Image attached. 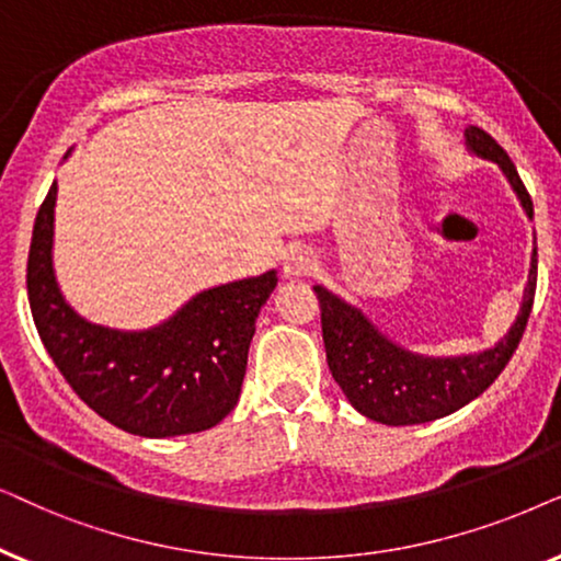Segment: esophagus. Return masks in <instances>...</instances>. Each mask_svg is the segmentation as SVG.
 <instances>
[{"mask_svg": "<svg viewBox=\"0 0 561 561\" xmlns=\"http://www.w3.org/2000/svg\"><path fill=\"white\" fill-rule=\"evenodd\" d=\"M316 266H318V261L310 251L295 249V251H289L285 259V276H289V279H300V276H310L312 272H316Z\"/></svg>", "mask_w": 561, "mask_h": 561, "instance_id": "1", "label": "esophagus"}]
</instances>
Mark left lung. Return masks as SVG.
<instances>
[{
  "label": "left lung",
  "instance_id": "left-lung-1",
  "mask_svg": "<svg viewBox=\"0 0 561 561\" xmlns=\"http://www.w3.org/2000/svg\"><path fill=\"white\" fill-rule=\"evenodd\" d=\"M465 146L477 159L497 163L528 220H534L531 197L515 171V163L495 144V138L477 125H469ZM536 272L539 253L534 249L524 302L511 331L495 346L459 356H428L400 346L387 339L356 305L341 300L323 285H316L312 289L320 300V323L333 379L358 413L385 425H415L457 413L495 382L518 348L534 308Z\"/></svg>",
  "mask_w": 561,
  "mask_h": 561
}]
</instances>
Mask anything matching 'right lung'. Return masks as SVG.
<instances>
[{"instance_id": "1", "label": "right lung", "mask_w": 561, "mask_h": 561, "mask_svg": "<svg viewBox=\"0 0 561 561\" xmlns=\"http://www.w3.org/2000/svg\"><path fill=\"white\" fill-rule=\"evenodd\" d=\"M56 194L54 182L33 226L27 300L66 382L96 415L136 436L169 438L218 425L241 394L256 318L276 287L274 268L203 289L144 331L92 323L66 302L56 282Z\"/></svg>"}]
</instances>
